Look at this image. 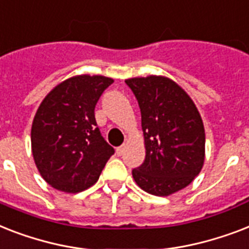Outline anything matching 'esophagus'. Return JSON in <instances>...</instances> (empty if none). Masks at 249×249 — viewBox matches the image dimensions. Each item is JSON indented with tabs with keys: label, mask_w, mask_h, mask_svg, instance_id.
<instances>
[{
	"label": "esophagus",
	"mask_w": 249,
	"mask_h": 249,
	"mask_svg": "<svg viewBox=\"0 0 249 249\" xmlns=\"http://www.w3.org/2000/svg\"><path fill=\"white\" fill-rule=\"evenodd\" d=\"M124 150H126V145H121V146L117 148V154H118V156H122L123 153H124Z\"/></svg>",
	"instance_id": "1"
}]
</instances>
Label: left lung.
Masks as SVG:
<instances>
[{
  "instance_id": "left-lung-1",
  "label": "left lung",
  "mask_w": 249,
  "mask_h": 249,
  "mask_svg": "<svg viewBox=\"0 0 249 249\" xmlns=\"http://www.w3.org/2000/svg\"><path fill=\"white\" fill-rule=\"evenodd\" d=\"M141 112L145 160L132 170L144 192L167 196L186 188L204 163L206 135L196 104L162 75L126 79Z\"/></svg>"
}]
</instances>
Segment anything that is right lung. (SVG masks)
Returning <instances> with one entry per match:
<instances>
[{
  "label": "right lung",
  "instance_id": "right-lung-1",
  "mask_svg": "<svg viewBox=\"0 0 249 249\" xmlns=\"http://www.w3.org/2000/svg\"><path fill=\"white\" fill-rule=\"evenodd\" d=\"M112 83L104 75H75L50 91L39 105L32 124V153L53 188L86 190L114 154L95 119L97 101Z\"/></svg>",
  "mask_w": 249,
  "mask_h": 249
}]
</instances>
